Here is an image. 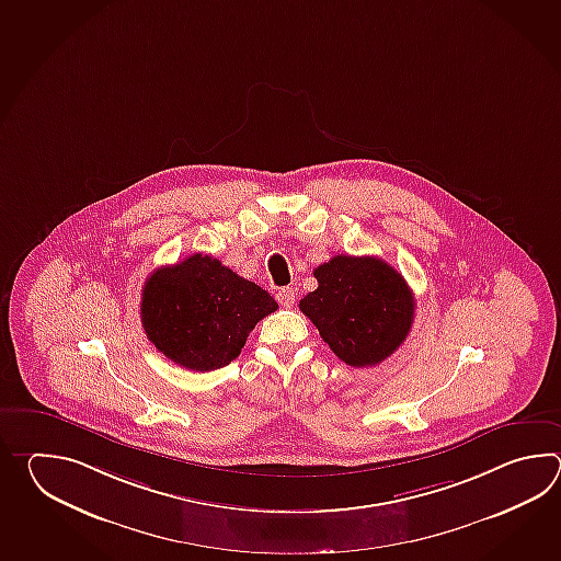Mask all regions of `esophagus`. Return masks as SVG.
Listing matches in <instances>:
<instances>
[{"label": "esophagus", "instance_id": "1", "mask_svg": "<svg viewBox=\"0 0 561 561\" xmlns=\"http://www.w3.org/2000/svg\"><path fill=\"white\" fill-rule=\"evenodd\" d=\"M276 300H278L285 309H290V307L295 305V300H297V290H295L293 286H285V288H280V290L276 293Z\"/></svg>", "mask_w": 561, "mask_h": 561}]
</instances>
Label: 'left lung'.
Here are the masks:
<instances>
[{"mask_svg":"<svg viewBox=\"0 0 561 561\" xmlns=\"http://www.w3.org/2000/svg\"><path fill=\"white\" fill-rule=\"evenodd\" d=\"M317 290L298 309L351 367H375L405 343L415 298L405 278L375 256L339 254L314 268Z\"/></svg>","mask_w":561,"mask_h":561,"instance_id":"left-lung-1","label":"left lung"}]
</instances>
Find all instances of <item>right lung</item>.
Wrapping results in <instances>:
<instances>
[{"instance_id":"right-lung-1","label":"right lung","mask_w":561,"mask_h":561,"mask_svg":"<svg viewBox=\"0 0 561 561\" xmlns=\"http://www.w3.org/2000/svg\"><path fill=\"white\" fill-rule=\"evenodd\" d=\"M276 309L275 298L261 286L198 252L150 275L140 317L160 353L204 373L239 357L254 324Z\"/></svg>"}]
</instances>
